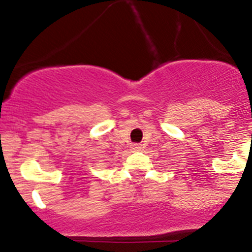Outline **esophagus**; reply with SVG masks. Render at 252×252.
Here are the masks:
<instances>
[{
	"mask_svg": "<svg viewBox=\"0 0 252 252\" xmlns=\"http://www.w3.org/2000/svg\"><path fill=\"white\" fill-rule=\"evenodd\" d=\"M140 149H141L140 144H133V145H131V150H134V151H139Z\"/></svg>",
	"mask_w": 252,
	"mask_h": 252,
	"instance_id": "1",
	"label": "esophagus"
}]
</instances>
